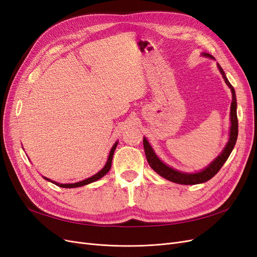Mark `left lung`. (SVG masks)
Here are the masks:
<instances>
[{
  "mask_svg": "<svg viewBox=\"0 0 257 257\" xmlns=\"http://www.w3.org/2000/svg\"><path fill=\"white\" fill-rule=\"evenodd\" d=\"M204 56L213 59V57L210 56L209 53H204ZM217 67H219L225 82H226V84L231 90V95H232V100H231V105H230L231 126H230V133H229V141H228L226 147L224 148V150L222 151V153L211 163V164H210L204 170H201V172L196 173V174H184V173L177 172V170H175L174 168L168 167L167 165H165L164 163H163L157 157V155H155V153L152 150V148L149 145V143H148L146 138H144V149H145V153H146V158H147L148 163H149V165L151 166V168L154 170L155 173H158L160 176L167 179V180H169V181H173V182L179 183V184H198V183H203V182H206V181L210 180V179H211L213 176H215L217 173H219V170L224 165V163L226 162V160L229 157V154L231 153L232 149H234V147L236 145L237 137H238V119H237L236 93H235V89L232 88V85L227 80L226 76H225V73L222 69V67L220 66V64H217Z\"/></svg>",
  "mask_w": 257,
  "mask_h": 257,
  "instance_id": "obj_1",
  "label": "left lung"
}]
</instances>
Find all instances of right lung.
Listing matches in <instances>:
<instances>
[{
    "instance_id": "add662e5",
    "label": "right lung",
    "mask_w": 257,
    "mask_h": 257,
    "mask_svg": "<svg viewBox=\"0 0 257 257\" xmlns=\"http://www.w3.org/2000/svg\"><path fill=\"white\" fill-rule=\"evenodd\" d=\"M116 145H118V143H115V144L113 145V147L111 148L110 153H109V157H108L107 163H106V165L104 166V168H103L102 170H100V172H98L96 175L92 176L91 178L85 179V180H83V181H79V182H76V183H68V184H60V183H58V182H56V181H51L50 179H48V178H45V177H44V178L46 179V180H48V181L52 182L53 184L59 185V186H61V188H66V189H71V188H78V186H82V185H85V184H89V183L94 182V181L98 180V179H100V178H102V177H104V176H105V175H106L108 172H109V169H110V167H111V162H112L113 152H114V150H115Z\"/></svg>"
}]
</instances>
